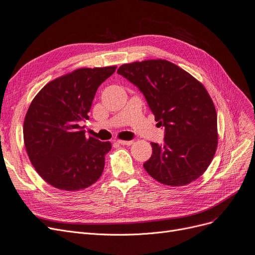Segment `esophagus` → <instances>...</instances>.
<instances>
[{
	"label": "esophagus",
	"instance_id": "34e87169",
	"mask_svg": "<svg viewBox=\"0 0 255 255\" xmlns=\"http://www.w3.org/2000/svg\"><path fill=\"white\" fill-rule=\"evenodd\" d=\"M117 142L122 145H130L131 143H133L131 140H117Z\"/></svg>",
	"mask_w": 255,
	"mask_h": 255
}]
</instances>
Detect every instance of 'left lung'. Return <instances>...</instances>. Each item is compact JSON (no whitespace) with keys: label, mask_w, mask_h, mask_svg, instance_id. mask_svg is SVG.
<instances>
[{"label":"left lung","mask_w":255,"mask_h":255,"mask_svg":"<svg viewBox=\"0 0 255 255\" xmlns=\"http://www.w3.org/2000/svg\"><path fill=\"white\" fill-rule=\"evenodd\" d=\"M117 73L138 87L164 128L163 144L152 142L143 168L166 186L197 179L211 163L217 147V115L205 86L166 60L121 65Z\"/></svg>","instance_id":"8db88e82"}]
</instances>
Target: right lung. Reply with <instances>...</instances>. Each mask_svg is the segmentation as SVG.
<instances>
[{
	"mask_svg": "<svg viewBox=\"0 0 255 255\" xmlns=\"http://www.w3.org/2000/svg\"><path fill=\"white\" fill-rule=\"evenodd\" d=\"M116 66L80 68L47 83L25 116L26 152L40 176L50 186L78 191L97 181L111 142L85 136L82 121L98 87Z\"/></svg>",
	"mask_w": 255,
	"mask_h": 255,
	"instance_id": "add662e5",
	"label": "right lung"
}]
</instances>
